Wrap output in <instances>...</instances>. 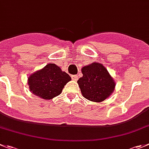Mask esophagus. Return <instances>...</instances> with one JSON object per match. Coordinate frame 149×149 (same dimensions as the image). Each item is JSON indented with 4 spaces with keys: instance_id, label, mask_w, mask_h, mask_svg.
Here are the masks:
<instances>
[{
    "instance_id": "esophagus-1",
    "label": "esophagus",
    "mask_w": 149,
    "mask_h": 149,
    "mask_svg": "<svg viewBox=\"0 0 149 149\" xmlns=\"http://www.w3.org/2000/svg\"><path fill=\"white\" fill-rule=\"evenodd\" d=\"M72 79L74 81H77L78 80V76L77 75H72Z\"/></svg>"
}]
</instances>
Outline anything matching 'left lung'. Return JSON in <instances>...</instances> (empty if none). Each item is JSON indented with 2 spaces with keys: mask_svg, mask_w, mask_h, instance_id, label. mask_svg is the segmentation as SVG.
Returning <instances> with one entry per match:
<instances>
[{
  "mask_svg": "<svg viewBox=\"0 0 149 149\" xmlns=\"http://www.w3.org/2000/svg\"><path fill=\"white\" fill-rule=\"evenodd\" d=\"M83 77L77 80L82 95L92 102L100 103L114 92L116 83L103 64L94 62L82 68Z\"/></svg>",
  "mask_w": 149,
  "mask_h": 149,
  "instance_id": "left-lung-1",
  "label": "left lung"
}]
</instances>
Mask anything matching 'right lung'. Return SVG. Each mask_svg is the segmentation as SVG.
Wrapping results in <instances>:
<instances>
[{"instance_id":"1","label":"right lung","mask_w":149,"mask_h":149,"mask_svg":"<svg viewBox=\"0 0 149 149\" xmlns=\"http://www.w3.org/2000/svg\"><path fill=\"white\" fill-rule=\"evenodd\" d=\"M72 80L66 72L54 63H49L28 77V85L33 95L49 100L61 95L64 86Z\"/></svg>"}]
</instances>
